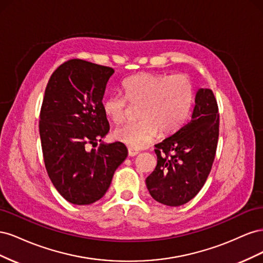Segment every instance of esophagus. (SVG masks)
Wrapping results in <instances>:
<instances>
[{
    "instance_id": "34e87169",
    "label": "esophagus",
    "mask_w": 263,
    "mask_h": 263,
    "mask_svg": "<svg viewBox=\"0 0 263 263\" xmlns=\"http://www.w3.org/2000/svg\"><path fill=\"white\" fill-rule=\"evenodd\" d=\"M139 154V151L138 150H136V149H134V148H128V155L130 156V157H134V156H137Z\"/></svg>"
}]
</instances>
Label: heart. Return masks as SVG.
Instances as JSON below:
<instances>
[{"label": "heart", "mask_w": 263, "mask_h": 263, "mask_svg": "<svg viewBox=\"0 0 263 263\" xmlns=\"http://www.w3.org/2000/svg\"><path fill=\"white\" fill-rule=\"evenodd\" d=\"M125 95H108L102 103L105 116L114 123L125 119L128 102L140 105L137 123L114 130V138L134 149H141L155 139L159 130L168 135L185 123L194 101L193 84L186 76L139 73L123 83Z\"/></svg>", "instance_id": "1"}]
</instances>
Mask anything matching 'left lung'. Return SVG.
<instances>
[{"instance_id": "1", "label": "left lung", "mask_w": 263, "mask_h": 263, "mask_svg": "<svg viewBox=\"0 0 263 263\" xmlns=\"http://www.w3.org/2000/svg\"><path fill=\"white\" fill-rule=\"evenodd\" d=\"M218 128L216 99L212 90L198 89L190 121L155 146L157 166L146 179L154 200L166 206H180L200 192L216 154Z\"/></svg>"}]
</instances>
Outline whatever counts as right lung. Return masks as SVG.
<instances>
[{"mask_svg": "<svg viewBox=\"0 0 263 263\" xmlns=\"http://www.w3.org/2000/svg\"><path fill=\"white\" fill-rule=\"evenodd\" d=\"M113 73L109 67L72 59L55 69L46 86L39 121L46 170L55 190L74 205L104 196L128 154L119 141L88 149L109 130L102 100Z\"/></svg>", "mask_w": 263, "mask_h": 263, "instance_id": "right-lung-1", "label": "right lung"}]
</instances>
